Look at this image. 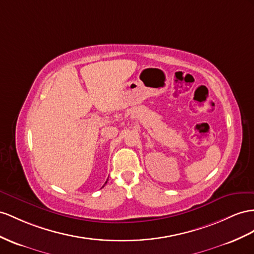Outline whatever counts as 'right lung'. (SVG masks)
Listing matches in <instances>:
<instances>
[{"label":"right lung","mask_w":254,"mask_h":254,"mask_svg":"<svg viewBox=\"0 0 254 254\" xmlns=\"http://www.w3.org/2000/svg\"><path fill=\"white\" fill-rule=\"evenodd\" d=\"M106 183H107V181H106ZM106 183H105V184H106ZM103 187H104V186H103Z\"/></svg>","instance_id":"obj_1"}]
</instances>
